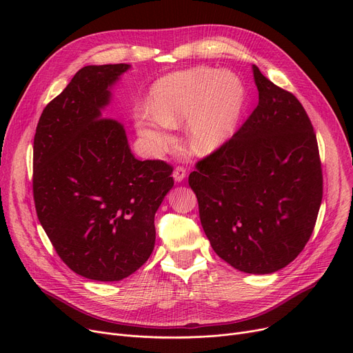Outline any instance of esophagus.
Returning a JSON list of instances; mask_svg holds the SVG:
<instances>
[{
    "mask_svg": "<svg viewBox=\"0 0 353 353\" xmlns=\"http://www.w3.org/2000/svg\"><path fill=\"white\" fill-rule=\"evenodd\" d=\"M173 179H174L176 183L183 181L184 179H186V169H184V167H181V165H177L174 172H173Z\"/></svg>",
    "mask_w": 353,
    "mask_h": 353,
    "instance_id": "34e87169",
    "label": "esophagus"
}]
</instances>
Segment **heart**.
<instances>
[{
	"mask_svg": "<svg viewBox=\"0 0 353 353\" xmlns=\"http://www.w3.org/2000/svg\"><path fill=\"white\" fill-rule=\"evenodd\" d=\"M246 107V88L233 71L196 67L159 80L150 91V110L136 113V127L154 154L173 143V125L186 120L192 150L206 156L236 132Z\"/></svg>",
	"mask_w": 353,
	"mask_h": 353,
	"instance_id": "heart-1",
	"label": "heart"
}]
</instances>
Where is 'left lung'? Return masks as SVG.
I'll return each mask as SVG.
<instances>
[{"mask_svg":"<svg viewBox=\"0 0 353 353\" xmlns=\"http://www.w3.org/2000/svg\"><path fill=\"white\" fill-rule=\"evenodd\" d=\"M253 77L257 107L229 141L197 161L189 184L217 256L240 272L269 274L310 239L323 177L303 105L256 65Z\"/></svg>","mask_w":353,"mask_h":353,"instance_id":"1","label":"left lung"}]
</instances>
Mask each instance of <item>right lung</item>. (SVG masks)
I'll use <instances>...</instances> for the list:
<instances>
[{
  "label": "right lung",
  "instance_id": "add662e5",
  "mask_svg": "<svg viewBox=\"0 0 353 353\" xmlns=\"http://www.w3.org/2000/svg\"><path fill=\"white\" fill-rule=\"evenodd\" d=\"M130 64L87 65L44 108L34 136L35 210L61 261L80 276L116 282L150 257L154 214L173 167L137 160L124 127L104 117Z\"/></svg>",
  "mask_w": 353,
  "mask_h": 353
}]
</instances>
